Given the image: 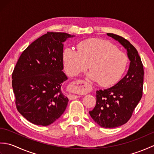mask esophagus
<instances>
[{
  "label": "esophagus",
  "mask_w": 154,
  "mask_h": 154,
  "mask_svg": "<svg viewBox=\"0 0 154 154\" xmlns=\"http://www.w3.org/2000/svg\"><path fill=\"white\" fill-rule=\"evenodd\" d=\"M85 84L86 82L83 80H77L72 82L70 86V90L72 92L74 93H81L85 91ZM80 97L79 95H75V94H69L68 98L69 99H76L77 98Z\"/></svg>",
  "instance_id": "obj_1"
}]
</instances>
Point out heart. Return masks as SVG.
Wrapping results in <instances>:
<instances>
[{"instance_id":"1","label":"heart","mask_w":154,"mask_h":154,"mask_svg":"<svg viewBox=\"0 0 154 154\" xmlns=\"http://www.w3.org/2000/svg\"><path fill=\"white\" fill-rule=\"evenodd\" d=\"M63 61L70 76L82 73L89 64L91 70L88 77L98 81L101 86L109 87L116 83L125 73L128 57L110 42L91 38L79 42L77 51L72 48H65Z\"/></svg>"}]
</instances>
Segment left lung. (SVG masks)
Masks as SVG:
<instances>
[{
	"label": "left lung",
	"mask_w": 154,
	"mask_h": 154,
	"mask_svg": "<svg viewBox=\"0 0 154 154\" xmlns=\"http://www.w3.org/2000/svg\"><path fill=\"white\" fill-rule=\"evenodd\" d=\"M127 50L130 61L126 75L115 85L97 91L96 105L89 114L98 125L105 128L126 123L142 97L143 64L138 51L130 42L119 35L107 33Z\"/></svg>",
	"instance_id": "obj_1"
}]
</instances>
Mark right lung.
I'll use <instances>...</instances> for the list:
<instances>
[{
	"label": "right lung",
	"mask_w": 154,
	"mask_h": 154,
	"mask_svg": "<svg viewBox=\"0 0 154 154\" xmlns=\"http://www.w3.org/2000/svg\"><path fill=\"white\" fill-rule=\"evenodd\" d=\"M71 35L48 32L22 52L12 75L18 112L30 122L48 126L64 112L68 99L61 91L67 77L63 69V42Z\"/></svg>",
	"instance_id": "add662e5"
}]
</instances>
